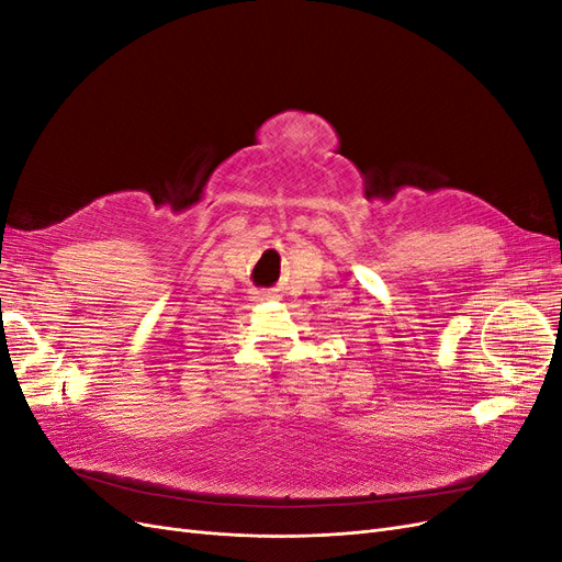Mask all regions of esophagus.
Masks as SVG:
<instances>
[{
	"mask_svg": "<svg viewBox=\"0 0 562 562\" xmlns=\"http://www.w3.org/2000/svg\"><path fill=\"white\" fill-rule=\"evenodd\" d=\"M252 297H255V300H274V297H279V295H277V291H255Z\"/></svg>",
	"mask_w": 562,
	"mask_h": 562,
	"instance_id": "esophagus-1",
	"label": "esophagus"
}]
</instances>
